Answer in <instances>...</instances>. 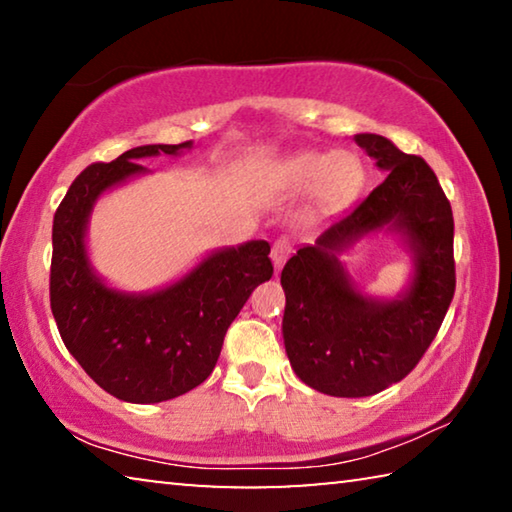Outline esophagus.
Instances as JSON below:
<instances>
[{
	"instance_id": "esophagus-1",
	"label": "esophagus",
	"mask_w": 512,
	"mask_h": 512,
	"mask_svg": "<svg viewBox=\"0 0 512 512\" xmlns=\"http://www.w3.org/2000/svg\"><path fill=\"white\" fill-rule=\"evenodd\" d=\"M291 255V244L287 239H277L273 244V250H271V259H273V266L275 271H280V268L284 266V262H287V257Z\"/></svg>"
}]
</instances>
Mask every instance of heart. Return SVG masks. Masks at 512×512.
<instances>
[{"instance_id":"b5f03b06","label":"heart","mask_w":512,"mask_h":512,"mask_svg":"<svg viewBox=\"0 0 512 512\" xmlns=\"http://www.w3.org/2000/svg\"><path fill=\"white\" fill-rule=\"evenodd\" d=\"M366 169L352 153L302 151L268 167L266 183L275 192H300L311 187V207L316 212L343 210L357 198Z\"/></svg>"}]
</instances>
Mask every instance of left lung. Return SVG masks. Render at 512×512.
<instances>
[{"label": "left lung", "mask_w": 512, "mask_h": 512, "mask_svg": "<svg viewBox=\"0 0 512 512\" xmlns=\"http://www.w3.org/2000/svg\"><path fill=\"white\" fill-rule=\"evenodd\" d=\"M386 180L320 228L282 268V339L300 381L334 397H368L404 379L436 339L454 298V216L436 173L386 137L354 135ZM375 231L412 255L410 282L372 297L342 255Z\"/></svg>", "instance_id": "1"}]
</instances>
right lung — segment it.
<instances>
[{
  "label": "right lung",
  "instance_id": "1",
  "mask_svg": "<svg viewBox=\"0 0 512 512\" xmlns=\"http://www.w3.org/2000/svg\"><path fill=\"white\" fill-rule=\"evenodd\" d=\"M194 142L144 144L108 164H90L54 216L51 311L69 354L117 400L158 404L210 377L223 336L250 293L271 280L264 239L207 253L178 280L153 291H124L99 275L88 228L103 194L151 173L146 158H178Z\"/></svg>",
  "mask_w": 512,
  "mask_h": 512
}]
</instances>
